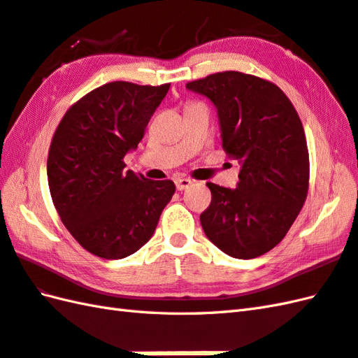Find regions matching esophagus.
Wrapping results in <instances>:
<instances>
[{"instance_id":"obj_1","label":"esophagus","mask_w":358,"mask_h":358,"mask_svg":"<svg viewBox=\"0 0 358 358\" xmlns=\"http://www.w3.org/2000/svg\"><path fill=\"white\" fill-rule=\"evenodd\" d=\"M174 182H176L178 192H184V189H187V188H189V187L193 185V180L192 179H187V178H178Z\"/></svg>"}]
</instances>
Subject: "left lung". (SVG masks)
I'll return each instance as SVG.
<instances>
[{
  "label": "left lung",
  "instance_id": "8db88e82",
  "mask_svg": "<svg viewBox=\"0 0 358 358\" xmlns=\"http://www.w3.org/2000/svg\"><path fill=\"white\" fill-rule=\"evenodd\" d=\"M187 89L216 106L222 147L241 164L234 189L206 184L211 203L201 214L203 231L228 256L259 257L287 236L306 201L303 125L287 94L254 75L222 71Z\"/></svg>",
  "mask_w": 358,
  "mask_h": 358
}]
</instances>
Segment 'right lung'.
Here are the masks:
<instances>
[{
  "label": "right lung",
  "mask_w": 358,
  "mask_h": 358,
  "mask_svg": "<svg viewBox=\"0 0 358 358\" xmlns=\"http://www.w3.org/2000/svg\"><path fill=\"white\" fill-rule=\"evenodd\" d=\"M170 84L115 81L71 106L52 138L47 179L62 224L84 250L102 259H124L144 246L173 180L124 171V156L138 147Z\"/></svg>",
  "instance_id": "1"
}]
</instances>
